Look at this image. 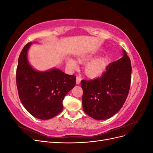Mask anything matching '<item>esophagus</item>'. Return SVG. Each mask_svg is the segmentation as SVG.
Instances as JSON below:
<instances>
[{"label":"esophagus","instance_id":"34e87169","mask_svg":"<svg viewBox=\"0 0 153 153\" xmlns=\"http://www.w3.org/2000/svg\"><path fill=\"white\" fill-rule=\"evenodd\" d=\"M80 82H81V78H80V76H76V84H77V85L80 84Z\"/></svg>","mask_w":153,"mask_h":153}]
</instances>
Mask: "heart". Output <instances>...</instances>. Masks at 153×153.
<instances>
[{
    "label": "heart",
    "instance_id": "1",
    "mask_svg": "<svg viewBox=\"0 0 153 153\" xmlns=\"http://www.w3.org/2000/svg\"><path fill=\"white\" fill-rule=\"evenodd\" d=\"M96 54H84L78 57L77 60L79 63H85L84 72L86 76L91 78H96L102 76L108 66V59L106 57H98L94 58ZM66 64L71 69H75L78 68L77 62L71 57H67Z\"/></svg>",
    "mask_w": 153,
    "mask_h": 153
}]
</instances>
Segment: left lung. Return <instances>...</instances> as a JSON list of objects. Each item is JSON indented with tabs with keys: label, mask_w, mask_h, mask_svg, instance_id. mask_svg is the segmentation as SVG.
<instances>
[{
	"label": "left lung",
	"mask_w": 153,
	"mask_h": 153,
	"mask_svg": "<svg viewBox=\"0 0 153 153\" xmlns=\"http://www.w3.org/2000/svg\"><path fill=\"white\" fill-rule=\"evenodd\" d=\"M123 57L109 64L100 78L82 80L83 110L96 120L112 117L121 110L129 92L131 78L130 59L126 51Z\"/></svg>",
	"instance_id": "left-lung-1"
}]
</instances>
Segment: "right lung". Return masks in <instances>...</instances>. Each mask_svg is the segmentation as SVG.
<instances>
[{
	"instance_id": "right-lung-1",
	"label": "right lung",
	"mask_w": 153,
	"mask_h": 153,
	"mask_svg": "<svg viewBox=\"0 0 153 153\" xmlns=\"http://www.w3.org/2000/svg\"><path fill=\"white\" fill-rule=\"evenodd\" d=\"M37 43V42H34ZM32 43L22 49L18 61L16 85L21 103L34 117L47 120L63 110L62 101L76 84V76L56 68L41 71L28 61L27 53Z\"/></svg>"
}]
</instances>
